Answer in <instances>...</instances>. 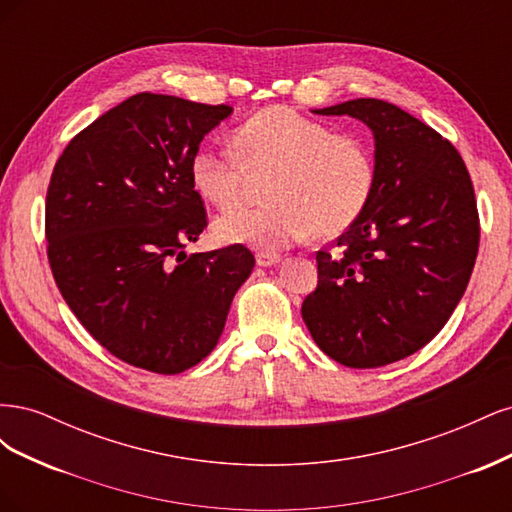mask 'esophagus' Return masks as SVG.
Here are the masks:
<instances>
[{
  "label": "esophagus",
  "instance_id": "1",
  "mask_svg": "<svg viewBox=\"0 0 512 512\" xmlns=\"http://www.w3.org/2000/svg\"><path fill=\"white\" fill-rule=\"evenodd\" d=\"M256 262L258 267H273L280 262V254H273V252H258L256 254Z\"/></svg>",
  "mask_w": 512,
  "mask_h": 512
}]
</instances>
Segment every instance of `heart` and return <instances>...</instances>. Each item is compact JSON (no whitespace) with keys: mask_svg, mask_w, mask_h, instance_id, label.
I'll return each mask as SVG.
<instances>
[{"mask_svg":"<svg viewBox=\"0 0 512 512\" xmlns=\"http://www.w3.org/2000/svg\"><path fill=\"white\" fill-rule=\"evenodd\" d=\"M235 149L198 145L190 158L196 192L215 207L241 198L243 170L273 168L262 207H235L215 222V235L277 252L305 237L333 239L367 209L378 166L363 136L288 106H267L243 121Z\"/></svg>","mask_w":512,"mask_h":512,"instance_id":"heart-1","label":"heart"}]
</instances>
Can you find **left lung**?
I'll return each instance as SVG.
<instances>
[{"label": "left lung", "instance_id": "left-lung-1", "mask_svg": "<svg viewBox=\"0 0 512 512\" xmlns=\"http://www.w3.org/2000/svg\"><path fill=\"white\" fill-rule=\"evenodd\" d=\"M314 113L367 123L378 179L337 250L316 254L301 314L333 361L382 367L429 344L468 288L480 241L472 179L446 138L395 104L359 98Z\"/></svg>", "mask_w": 512, "mask_h": 512}]
</instances>
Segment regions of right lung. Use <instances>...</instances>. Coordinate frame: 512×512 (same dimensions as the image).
Instances as JSON below:
<instances>
[{
  "mask_svg": "<svg viewBox=\"0 0 512 512\" xmlns=\"http://www.w3.org/2000/svg\"><path fill=\"white\" fill-rule=\"evenodd\" d=\"M230 113L136 94L72 138L46 190V256L61 297L100 346L153 374L205 359L254 269L241 243L183 252L207 228L190 158Z\"/></svg>",
  "mask_w": 512,
  "mask_h": 512,
  "instance_id": "obj_1",
  "label": "right lung"
}]
</instances>
